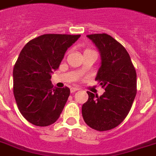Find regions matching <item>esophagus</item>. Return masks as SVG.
Returning <instances> with one entry per match:
<instances>
[{
    "label": "esophagus",
    "instance_id": "esophagus-1",
    "mask_svg": "<svg viewBox=\"0 0 156 156\" xmlns=\"http://www.w3.org/2000/svg\"><path fill=\"white\" fill-rule=\"evenodd\" d=\"M78 90H79L78 87H71V88H70V92H71V93H74V92H76V91H78Z\"/></svg>",
    "mask_w": 156,
    "mask_h": 156
}]
</instances>
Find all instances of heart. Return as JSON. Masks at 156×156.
<instances>
[{
	"instance_id": "1",
	"label": "heart",
	"mask_w": 156,
	"mask_h": 156,
	"mask_svg": "<svg viewBox=\"0 0 156 156\" xmlns=\"http://www.w3.org/2000/svg\"><path fill=\"white\" fill-rule=\"evenodd\" d=\"M85 51H87V50H85Z\"/></svg>"
}]
</instances>
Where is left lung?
Wrapping results in <instances>:
<instances>
[{
	"mask_svg": "<svg viewBox=\"0 0 156 156\" xmlns=\"http://www.w3.org/2000/svg\"><path fill=\"white\" fill-rule=\"evenodd\" d=\"M98 49L101 66L96 80L105 89L100 97L91 92L82 107L87 126L99 131L121 124L131 110L136 95V73L126 49L107 34L87 35Z\"/></svg>",
	"mask_w": 156,
	"mask_h": 156,
	"instance_id": "obj_1",
	"label": "left lung"
}]
</instances>
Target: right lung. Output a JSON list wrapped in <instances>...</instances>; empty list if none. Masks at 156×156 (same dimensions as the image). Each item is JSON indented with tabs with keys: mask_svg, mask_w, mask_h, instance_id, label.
Returning <instances> with one entry per match:
<instances>
[{
	"mask_svg": "<svg viewBox=\"0 0 156 156\" xmlns=\"http://www.w3.org/2000/svg\"><path fill=\"white\" fill-rule=\"evenodd\" d=\"M79 37L43 34L29 41L20 53L13 69V92L20 113L29 122L47 126L58 119L70 89L54 87L51 74Z\"/></svg>",
	"mask_w": 156,
	"mask_h": 156,
	"instance_id": "right-lung-1",
	"label": "right lung"
}]
</instances>
